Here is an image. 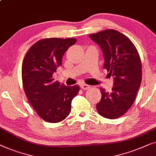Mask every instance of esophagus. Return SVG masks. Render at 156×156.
Returning <instances> with one entry per match:
<instances>
[{"label": "esophagus", "instance_id": "esophagus-1", "mask_svg": "<svg viewBox=\"0 0 156 156\" xmlns=\"http://www.w3.org/2000/svg\"><path fill=\"white\" fill-rule=\"evenodd\" d=\"M80 87L83 90H87L88 88H90V85H87V84H82L80 85Z\"/></svg>", "mask_w": 156, "mask_h": 156}]
</instances>
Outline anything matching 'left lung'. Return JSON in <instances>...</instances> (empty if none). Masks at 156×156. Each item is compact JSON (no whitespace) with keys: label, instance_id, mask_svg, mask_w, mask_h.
I'll return each instance as SVG.
<instances>
[{"label":"left lung","instance_id":"obj_1","mask_svg":"<svg viewBox=\"0 0 156 156\" xmlns=\"http://www.w3.org/2000/svg\"><path fill=\"white\" fill-rule=\"evenodd\" d=\"M89 37L102 49L103 68L114 80L111 93L100 88L102 98L96 109L103 117L117 119L128 111L136 97L142 78L141 58L130 39L117 30H106Z\"/></svg>","mask_w":156,"mask_h":156}]
</instances>
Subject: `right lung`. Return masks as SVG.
Returning <instances> with one entry per match:
<instances>
[{"instance_id": "obj_1", "label": "right lung", "mask_w": 156, "mask_h": 156, "mask_svg": "<svg viewBox=\"0 0 156 156\" xmlns=\"http://www.w3.org/2000/svg\"><path fill=\"white\" fill-rule=\"evenodd\" d=\"M74 38H47L34 43L24 58L22 79L25 95L37 115L44 121L57 123L69 115L71 101L79 85L65 86L54 81L53 74L62 65L67 49L76 42Z\"/></svg>"}]
</instances>
